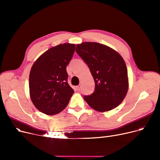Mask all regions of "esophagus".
I'll use <instances>...</instances> for the list:
<instances>
[{
	"label": "esophagus",
	"mask_w": 160,
	"mask_h": 160,
	"mask_svg": "<svg viewBox=\"0 0 160 160\" xmlns=\"http://www.w3.org/2000/svg\"><path fill=\"white\" fill-rule=\"evenodd\" d=\"M80 89H81V86L80 85H79V86H78L76 87V90H78V91H80Z\"/></svg>",
	"instance_id": "1"
}]
</instances>
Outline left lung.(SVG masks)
Listing matches in <instances>:
<instances>
[{"label":"left lung","instance_id":"left-lung-1","mask_svg":"<svg viewBox=\"0 0 160 160\" xmlns=\"http://www.w3.org/2000/svg\"><path fill=\"white\" fill-rule=\"evenodd\" d=\"M76 52L88 66L95 90L84 100L94 110L104 112L114 109L125 98L129 88L128 70L117 51L94 42L77 44Z\"/></svg>","mask_w":160,"mask_h":160}]
</instances>
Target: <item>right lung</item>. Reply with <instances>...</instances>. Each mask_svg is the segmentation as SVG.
<instances>
[{"label": "right lung", "instance_id": "1", "mask_svg": "<svg viewBox=\"0 0 160 160\" xmlns=\"http://www.w3.org/2000/svg\"><path fill=\"white\" fill-rule=\"evenodd\" d=\"M74 44L49 48L34 62L29 75L30 97L37 109L49 116L57 114L68 104L74 90L67 79L66 66L75 51Z\"/></svg>", "mask_w": 160, "mask_h": 160}]
</instances>
